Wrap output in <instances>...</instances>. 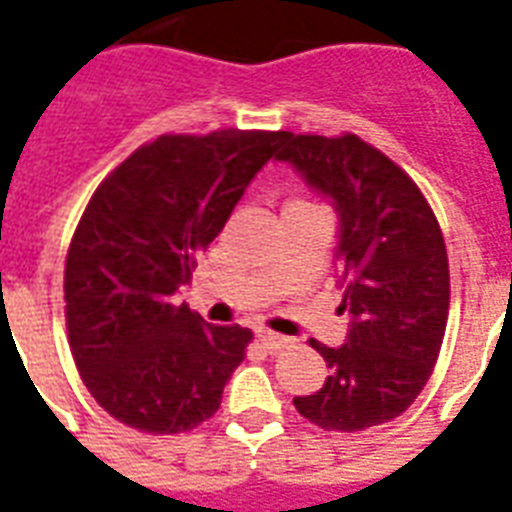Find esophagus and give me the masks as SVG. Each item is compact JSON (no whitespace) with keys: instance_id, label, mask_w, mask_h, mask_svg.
<instances>
[{"instance_id":"esophagus-1","label":"esophagus","mask_w":512,"mask_h":512,"mask_svg":"<svg viewBox=\"0 0 512 512\" xmlns=\"http://www.w3.org/2000/svg\"><path fill=\"white\" fill-rule=\"evenodd\" d=\"M256 336H259L261 347H264L267 352H280V350H285L288 344H291V339H288V336L272 334V331H259Z\"/></svg>"}]
</instances>
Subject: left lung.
<instances>
[{
    "label": "left lung",
    "instance_id": "left-lung-1",
    "mask_svg": "<svg viewBox=\"0 0 512 512\" xmlns=\"http://www.w3.org/2000/svg\"><path fill=\"white\" fill-rule=\"evenodd\" d=\"M291 162L339 211L347 344L310 339L331 368L293 406L312 425L358 433L400 417L425 390L449 320V256L430 202L406 170L355 133H283Z\"/></svg>",
    "mask_w": 512,
    "mask_h": 512
}]
</instances>
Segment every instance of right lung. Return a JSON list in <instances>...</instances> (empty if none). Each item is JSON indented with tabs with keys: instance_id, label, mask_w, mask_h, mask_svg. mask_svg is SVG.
<instances>
[{
	"instance_id": "add662e5",
	"label": "right lung",
	"mask_w": 512,
	"mask_h": 512,
	"mask_svg": "<svg viewBox=\"0 0 512 512\" xmlns=\"http://www.w3.org/2000/svg\"><path fill=\"white\" fill-rule=\"evenodd\" d=\"M280 144L283 130L165 133L87 202L63 269L66 328L82 382L122 425L176 435L219 411L251 328L211 326L173 293Z\"/></svg>"
}]
</instances>
